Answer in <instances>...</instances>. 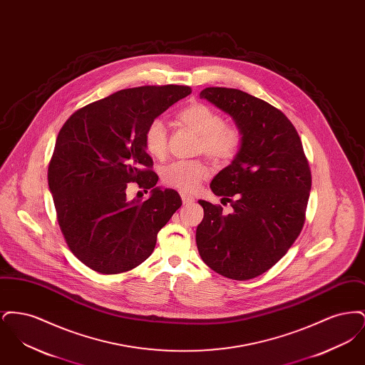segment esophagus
Instances as JSON below:
<instances>
[{
	"label": "esophagus",
	"mask_w": 365,
	"mask_h": 365,
	"mask_svg": "<svg viewBox=\"0 0 365 365\" xmlns=\"http://www.w3.org/2000/svg\"><path fill=\"white\" fill-rule=\"evenodd\" d=\"M180 197H182V201H183V204H185V205H189V204H192V202H194V198H192L191 195H187V194H180Z\"/></svg>",
	"instance_id": "34e87169"
}]
</instances>
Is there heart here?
Here are the masks:
<instances>
[{
    "mask_svg": "<svg viewBox=\"0 0 365 365\" xmlns=\"http://www.w3.org/2000/svg\"><path fill=\"white\" fill-rule=\"evenodd\" d=\"M179 124L198 135L197 150L204 152L217 164H228L238 155L242 146V133L235 125L225 124L223 116L201 103L183 108L178 116ZM145 148L150 156L164 158L168 150V134L165 124L160 119L150 123L145 131ZM207 164L201 160L174 161L167 165L161 178L163 182L183 192L197 190L208 178Z\"/></svg>",
    "mask_w": 365,
    "mask_h": 365,
    "instance_id": "heart-1",
    "label": "heart"
}]
</instances>
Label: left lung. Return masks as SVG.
Returning a JSON list of instances; mask_svg holds the SVG:
<instances>
[{"label":"left lung","instance_id":"8db88e82","mask_svg":"<svg viewBox=\"0 0 365 365\" xmlns=\"http://www.w3.org/2000/svg\"><path fill=\"white\" fill-rule=\"evenodd\" d=\"M200 97L232 118L242 146L210 182L232 212L198 201L204 208L195 232L198 253L226 278H256L286 255L302 230L309 164L294 125L272 105L227 87H207Z\"/></svg>","mask_w":365,"mask_h":365}]
</instances>
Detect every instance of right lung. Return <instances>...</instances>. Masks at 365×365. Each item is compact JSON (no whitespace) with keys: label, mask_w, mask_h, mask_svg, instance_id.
Wrapping results in <instances>:
<instances>
[{"label":"right lung","mask_w":365,"mask_h":365,"mask_svg":"<svg viewBox=\"0 0 365 365\" xmlns=\"http://www.w3.org/2000/svg\"><path fill=\"white\" fill-rule=\"evenodd\" d=\"M190 93L176 85L125 88L76 110L61 127L49 190L71 252L88 268L113 275L138 267L180 208L178 191L156 187L143 138L157 116ZM130 181L151 197L127 200Z\"/></svg>","instance_id":"add662e5"}]
</instances>
